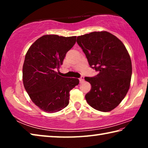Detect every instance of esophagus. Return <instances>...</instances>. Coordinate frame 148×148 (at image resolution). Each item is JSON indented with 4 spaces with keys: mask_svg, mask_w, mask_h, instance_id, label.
Instances as JSON below:
<instances>
[{
    "mask_svg": "<svg viewBox=\"0 0 148 148\" xmlns=\"http://www.w3.org/2000/svg\"><path fill=\"white\" fill-rule=\"evenodd\" d=\"M79 80L80 83H82V82H83L84 81V77H83V76L81 77H80V78L79 79Z\"/></svg>",
    "mask_w": 148,
    "mask_h": 148,
    "instance_id": "esophagus-1",
    "label": "esophagus"
}]
</instances>
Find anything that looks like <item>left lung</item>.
<instances>
[{"mask_svg": "<svg viewBox=\"0 0 148 148\" xmlns=\"http://www.w3.org/2000/svg\"><path fill=\"white\" fill-rule=\"evenodd\" d=\"M90 66L98 71L85 79L91 85L86 99L90 106L110 112L120 104L128 92L132 63L126 47L119 39L106 31L92 32L77 37Z\"/></svg>", "mask_w": 148, "mask_h": 148, "instance_id": "1", "label": "left lung"}]
</instances>
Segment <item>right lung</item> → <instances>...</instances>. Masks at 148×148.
Returning <instances> with one entry per match:
<instances>
[{"label":"right lung","mask_w":148,"mask_h":148,"mask_svg":"<svg viewBox=\"0 0 148 148\" xmlns=\"http://www.w3.org/2000/svg\"><path fill=\"white\" fill-rule=\"evenodd\" d=\"M76 38L44 35L27 52L23 66L25 89L34 104L45 112L55 113L68 106L70 91L79 84L78 79L62 77L56 71Z\"/></svg>","instance_id":"1"}]
</instances>
